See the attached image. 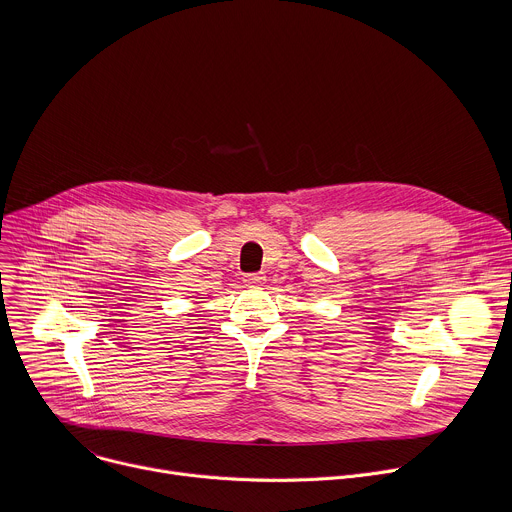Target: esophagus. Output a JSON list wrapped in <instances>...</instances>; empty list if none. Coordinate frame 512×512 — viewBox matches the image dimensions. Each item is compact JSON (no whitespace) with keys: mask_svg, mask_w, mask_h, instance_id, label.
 I'll list each match as a JSON object with an SVG mask.
<instances>
[{"mask_svg":"<svg viewBox=\"0 0 512 512\" xmlns=\"http://www.w3.org/2000/svg\"><path fill=\"white\" fill-rule=\"evenodd\" d=\"M245 285H251V287H259V285H263L265 283V275L263 273H249V275H245Z\"/></svg>","mask_w":512,"mask_h":512,"instance_id":"obj_1","label":"esophagus"}]
</instances>
